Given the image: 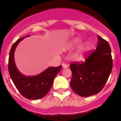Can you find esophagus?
I'll use <instances>...</instances> for the list:
<instances>
[{
  "instance_id": "esophagus-1",
  "label": "esophagus",
  "mask_w": 121,
  "mask_h": 121,
  "mask_svg": "<svg viewBox=\"0 0 121 121\" xmlns=\"http://www.w3.org/2000/svg\"><path fill=\"white\" fill-rule=\"evenodd\" d=\"M62 66H63V67L64 69H66V68H67V67H68V65H67V63H62Z\"/></svg>"
}]
</instances>
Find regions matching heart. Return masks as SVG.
Wrapping results in <instances>:
<instances>
[{
  "label": "heart",
  "instance_id": "heart-1",
  "mask_svg": "<svg viewBox=\"0 0 121 121\" xmlns=\"http://www.w3.org/2000/svg\"><path fill=\"white\" fill-rule=\"evenodd\" d=\"M81 44V40L79 39H74L72 41L70 42V43L69 44V48H75L78 47L79 45ZM90 49V47L88 44H85V45H82L81 47L80 48V50H79L77 56L78 58L81 59L83 58L84 55L86 52H87Z\"/></svg>",
  "mask_w": 121,
  "mask_h": 121
}]
</instances>
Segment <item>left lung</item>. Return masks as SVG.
I'll return each instance as SVG.
<instances>
[{"label":"left lung","instance_id":"left-lung-1","mask_svg":"<svg viewBox=\"0 0 121 121\" xmlns=\"http://www.w3.org/2000/svg\"><path fill=\"white\" fill-rule=\"evenodd\" d=\"M98 45L89 51L84 61L70 64L72 71L71 87L81 96L96 95L104 88L113 67L111 48L108 42L98 35Z\"/></svg>","mask_w":121,"mask_h":121}]
</instances>
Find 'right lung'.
<instances>
[{"label":"right lung","instance_id":"add662e5","mask_svg":"<svg viewBox=\"0 0 121 121\" xmlns=\"http://www.w3.org/2000/svg\"><path fill=\"white\" fill-rule=\"evenodd\" d=\"M23 39L24 37L19 39L12 45L8 60V71L13 84L22 96L26 99L37 100L44 97L50 91L54 79L61 71L62 66L48 67L37 76L22 75L18 71L15 64L14 52L18 43Z\"/></svg>","mask_w":121,"mask_h":121}]
</instances>
